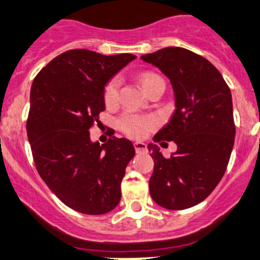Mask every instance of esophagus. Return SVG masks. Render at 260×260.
<instances>
[{"instance_id":"1","label":"esophagus","mask_w":260,"mask_h":260,"mask_svg":"<svg viewBox=\"0 0 260 260\" xmlns=\"http://www.w3.org/2000/svg\"><path fill=\"white\" fill-rule=\"evenodd\" d=\"M134 148L137 153H144V152H147V144L143 142H135Z\"/></svg>"}]
</instances>
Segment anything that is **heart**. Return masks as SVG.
<instances>
[{"label":"heart","instance_id":"1","mask_svg":"<svg viewBox=\"0 0 260 260\" xmlns=\"http://www.w3.org/2000/svg\"><path fill=\"white\" fill-rule=\"evenodd\" d=\"M120 78L113 77L106 83L103 91L104 102L107 106H114L118 102V95H120ZM140 83H142L144 91H148L151 87H153L157 83H165L162 77L153 72H144L140 76ZM157 125L156 118L152 116H140L134 113H125L121 116L118 120V127L125 133L126 135L137 139H142L146 137L152 128Z\"/></svg>","mask_w":260,"mask_h":260}]
</instances>
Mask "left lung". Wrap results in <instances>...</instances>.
I'll return each instance as SVG.
<instances>
[{
    "mask_svg": "<svg viewBox=\"0 0 260 260\" xmlns=\"http://www.w3.org/2000/svg\"><path fill=\"white\" fill-rule=\"evenodd\" d=\"M173 85L175 112L154 142L174 140L178 149L165 158L156 144L149 179L153 201L183 210L204 201L223 178L235 143L232 95L224 78L204 56L183 47H165L142 55Z\"/></svg>",
    "mask_w": 260,
    "mask_h": 260,
    "instance_id": "obj_1",
    "label": "left lung"
}]
</instances>
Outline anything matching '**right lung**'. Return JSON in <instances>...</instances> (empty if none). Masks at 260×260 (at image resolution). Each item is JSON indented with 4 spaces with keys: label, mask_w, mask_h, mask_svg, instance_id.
<instances>
[{
    "label": "right lung",
    "mask_w": 260,
    "mask_h": 260,
    "mask_svg": "<svg viewBox=\"0 0 260 260\" xmlns=\"http://www.w3.org/2000/svg\"><path fill=\"white\" fill-rule=\"evenodd\" d=\"M135 58L68 50L33 80L27 134L36 169L55 196L78 213L106 214L121 200L134 146L116 137L101 146L89 132L106 109V83Z\"/></svg>",
    "instance_id": "right-lung-1"
}]
</instances>
